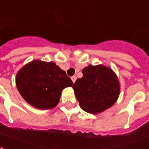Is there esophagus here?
I'll use <instances>...</instances> for the list:
<instances>
[{"mask_svg":"<svg viewBox=\"0 0 149 149\" xmlns=\"http://www.w3.org/2000/svg\"><path fill=\"white\" fill-rule=\"evenodd\" d=\"M71 80H72L73 83H74L76 81V76H72L71 77Z\"/></svg>","mask_w":149,"mask_h":149,"instance_id":"1","label":"esophagus"}]
</instances>
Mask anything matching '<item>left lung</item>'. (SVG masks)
<instances>
[{
    "label": "left lung",
    "mask_w": 149,
    "mask_h": 149,
    "mask_svg": "<svg viewBox=\"0 0 149 149\" xmlns=\"http://www.w3.org/2000/svg\"><path fill=\"white\" fill-rule=\"evenodd\" d=\"M82 72L83 76L73 85L81 108L96 114L112 106L120 94L119 80L113 71L103 65H90Z\"/></svg>",
    "instance_id": "1"
}]
</instances>
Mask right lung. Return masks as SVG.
<instances>
[{"instance_id": "add662e5", "label": "right lung", "mask_w": 149, "mask_h": 149, "mask_svg": "<svg viewBox=\"0 0 149 149\" xmlns=\"http://www.w3.org/2000/svg\"><path fill=\"white\" fill-rule=\"evenodd\" d=\"M16 83L27 103L39 109H50L58 103L62 91L73 82L54 63L33 61L19 70Z\"/></svg>"}]
</instances>
